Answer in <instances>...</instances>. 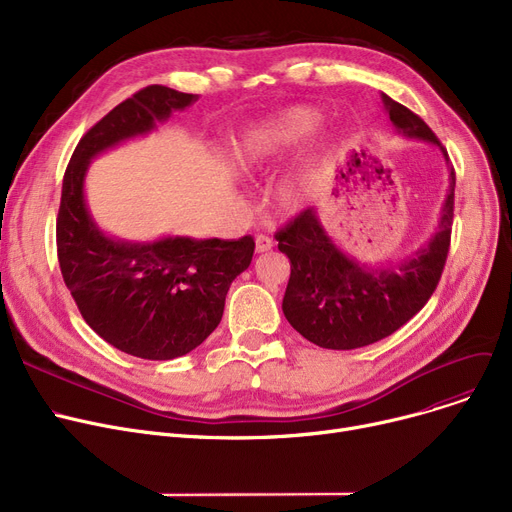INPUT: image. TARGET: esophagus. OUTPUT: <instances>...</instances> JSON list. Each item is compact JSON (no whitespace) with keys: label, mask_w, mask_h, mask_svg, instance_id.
<instances>
[{"label":"esophagus","mask_w":512,"mask_h":512,"mask_svg":"<svg viewBox=\"0 0 512 512\" xmlns=\"http://www.w3.org/2000/svg\"><path fill=\"white\" fill-rule=\"evenodd\" d=\"M274 249V238L267 236V234H257L255 238V251L257 253H267Z\"/></svg>","instance_id":"obj_1"}]
</instances>
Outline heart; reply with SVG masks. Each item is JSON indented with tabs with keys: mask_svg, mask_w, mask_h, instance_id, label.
<instances>
[{
	"mask_svg": "<svg viewBox=\"0 0 512 512\" xmlns=\"http://www.w3.org/2000/svg\"><path fill=\"white\" fill-rule=\"evenodd\" d=\"M321 126V116L311 107H288L278 116L255 126L240 149L242 166L251 172H267L303 147ZM315 184L313 166H303L286 176L276 188V201L284 209L299 207Z\"/></svg>",
	"mask_w": 512,
	"mask_h": 512,
	"instance_id": "obj_1",
	"label": "heart"
}]
</instances>
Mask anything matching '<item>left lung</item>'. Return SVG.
Masks as SVG:
<instances>
[{"mask_svg": "<svg viewBox=\"0 0 512 512\" xmlns=\"http://www.w3.org/2000/svg\"><path fill=\"white\" fill-rule=\"evenodd\" d=\"M394 128L409 139L429 141L448 153L417 114L382 93ZM454 168L436 236L398 267L369 270L344 255L319 224L313 209L301 211L276 232L278 249L290 259L282 301L288 324L309 342L353 351L394 334L432 297L450 249L454 218Z\"/></svg>", "mask_w": 512, "mask_h": 512, "instance_id": "obj_1", "label": "left lung"}]
</instances>
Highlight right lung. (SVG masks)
<instances>
[{
    "instance_id": "1",
    "label": "right lung",
    "mask_w": 512,
    "mask_h": 512,
    "mask_svg": "<svg viewBox=\"0 0 512 512\" xmlns=\"http://www.w3.org/2000/svg\"><path fill=\"white\" fill-rule=\"evenodd\" d=\"M197 95L149 85L116 105L78 141L64 174L56 238L64 282L83 319L118 351L168 361L191 353L224 315L232 280L247 270L255 240L168 236L126 242L105 236L85 203L91 159L147 134Z\"/></svg>"
}]
</instances>
